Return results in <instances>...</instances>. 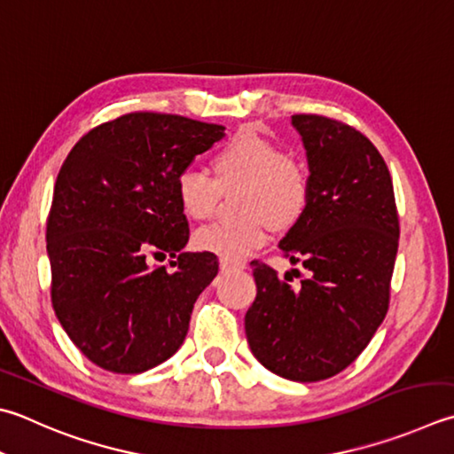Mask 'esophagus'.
I'll return each mask as SVG.
<instances>
[{"instance_id":"1","label":"esophagus","mask_w":454,"mask_h":454,"mask_svg":"<svg viewBox=\"0 0 454 454\" xmlns=\"http://www.w3.org/2000/svg\"><path fill=\"white\" fill-rule=\"evenodd\" d=\"M219 267L221 270H241L245 269V262L241 261H231V259H219Z\"/></svg>"}]
</instances>
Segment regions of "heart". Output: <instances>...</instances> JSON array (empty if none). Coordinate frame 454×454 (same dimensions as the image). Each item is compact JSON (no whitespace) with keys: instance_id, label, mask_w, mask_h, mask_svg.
Wrapping results in <instances>:
<instances>
[{"instance_id":"1","label":"heart","mask_w":454,"mask_h":454,"mask_svg":"<svg viewBox=\"0 0 454 454\" xmlns=\"http://www.w3.org/2000/svg\"><path fill=\"white\" fill-rule=\"evenodd\" d=\"M213 179L185 169L176 179V200L190 221L213 215L219 193H237L235 223H215L193 235V247L221 259L241 261L269 241V229H293L312 200L310 169L275 140L243 128L211 158Z\"/></svg>"}]
</instances>
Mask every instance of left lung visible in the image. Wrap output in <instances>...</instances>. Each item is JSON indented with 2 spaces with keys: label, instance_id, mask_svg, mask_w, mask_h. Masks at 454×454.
I'll list each match as a JSON object with an SVG mask.
<instances>
[{
  "label": "left lung",
  "instance_id": "1",
  "mask_svg": "<svg viewBox=\"0 0 454 454\" xmlns=\"http://www.w3.org/2000/svg\"><path fill=\"white\" fill-rule=\"evenodd\" d=\"M293 126L306 148L312 200L278 247L308 277L293 288L253 261L256 298L245 332L267 370L308 383L346 370L386 318L399 217L389 169L362 132L318 114H294Z\"/></svg>",
  "mask_w": 454,
  "mask_h": 454
}]
</instances>
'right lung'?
Returning a JSON list of instances; mask_svg holds the SVG:
<instances>
[{
	"mask_svg": "<svg viewBox=\"0 0 454 454\" xmlns=\"http://www.w3.org/2000/svg\"><path fill=\"white\" fill-rule=\"evenodd\" d=\"M223 136L221 124L130 113L92 128L63 161L47 219L51 302L102 370L142 373L184 344L219 262L182 253L190 225L176 179ZM150 252L176 255L175 270L150 268Z\"/></svg>",
	"mask_w": 454,
	"mask_h": 454,
	"instance_id": "obj_1",
	"label": "right lung"
}]
</instances>
